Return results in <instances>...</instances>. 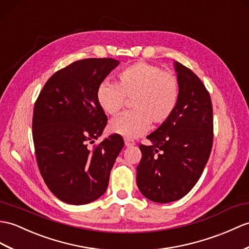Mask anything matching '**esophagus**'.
Here are the masks:
<instances>
[{
  "label": "esophagus",
  "mask_w": 249,
  "mask_h": 249,
  "mask_svg": "<svg viewBox=\"0 0 249 249\" xmlns=\"http://www.w3.org/2000/svg\"><path fill=\"white\" fill-rule=\"evenodd\" d=\"M136 145V142L134 140H130V139H125V146L126 147H131Z\"/></svg>",
  "instance_id": "1"
}]
</instances>
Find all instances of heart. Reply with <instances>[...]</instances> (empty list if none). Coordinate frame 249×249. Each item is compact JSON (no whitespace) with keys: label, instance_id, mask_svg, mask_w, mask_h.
Segmentation results:
<instances>
[{"label":"heart","instance_id":"1","mask_svg":"<svg viewBox=\"0 0 249 249\" xmlns=\"http://www.w3.org/2000/svg\"><path fill=\"white\" fill-rule=\"evenodd\" d=\"M119 85L103 82L96 91L98 105L108 114L123 110L126 97L132 100L134 111L112 120L113 134L134 139L148 130L151 122L165 123L171 118L179 98V83L175 74L147 62H136L119 75Z\"/></svg>","mask_w":249,"mask_h":249}]
</instances>
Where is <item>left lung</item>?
I'll return each instance as SVG.
<instances>
[{
    "label": "left lung",
    "mask_w": 249,
    "mask_h": 249,
    "mask_svg": "<svg viewBox=\"0 0 249 249\" xmlns=\"http://www.w3.org/2000/svg\"><path fill=\"white\" fill-rule=\"evenodd\" d=\"M179 98L171 118L140 145L137 186L155 203L182 198L198 181L211 153L213 112L209 92L196 75L174 62Z\"/></svg>",
    "instance_id": "1"
}]
</instances>
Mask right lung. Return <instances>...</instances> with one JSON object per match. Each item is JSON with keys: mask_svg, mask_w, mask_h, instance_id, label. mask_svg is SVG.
Returning <instances> with one entry per match:
<instances>
[{"mask_svg": "<svg viewBox=\"0 0 249 249\" xmlns=\"http://www.w3.org/2000/svg\"><path fill=\"white\" fill-rule=\"evenodd\" d=\"M119 63L113 58L75 61L52 75L35 104L33 139L39 171L51 192L67 204L100 198L124 146L123 138L112 135L93 149L87 147L107 125L97 88Z\"/></svg>", "mask_w": 249, "mask_h": 249, "instance_id": "right-lung-1", "label": "right lung"}]
</instances>
